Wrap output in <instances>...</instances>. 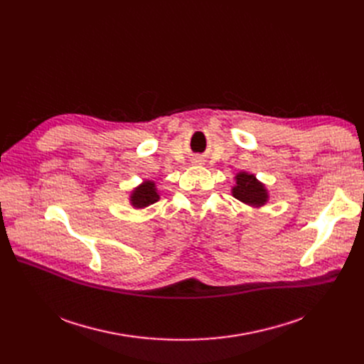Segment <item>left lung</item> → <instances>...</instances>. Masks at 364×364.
Masks as SVG:
<instances>
[{"instance_id": "8db88e82", "label": "left lung", "mask_w": 364, "mask_h": 364, "mask_svg": "<svg viewBox=\"0 0 364 364\" xmlns=\"http://www.w3.org/2000/svg\"><path fill=\"white\" fill-rule=\"evenodd\" d=\"M236 184L233 187V196L243 203L251 206H261L267 200V192L261 183L255 180L252 174L240 172L236 176Z\"/></svg>"}]
</instances>
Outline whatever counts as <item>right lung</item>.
Listing matches in <instances>:
<instances>
[{"instance_id": "obj_1", "label": "right lung", "mask_w": 364, "mask_h": 364, "mask_svg": "<svg viewBox=\"0 0 364 364\" xmlns=\"http://www.w3.org/2000/svg\"><path fill=\"white\" fill-rule=\"evenodd\" d=\"M158 199L159 195L156 193L155 183L146 181L144 184L134 190V193L131 196V203L136 208H144L149 206L150 203H155Z\"/></svg>"}]
</instances>
